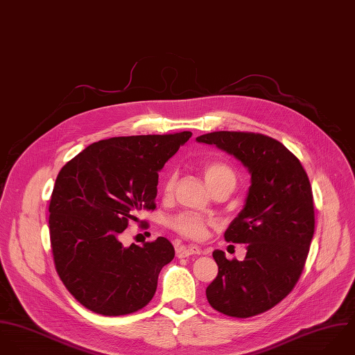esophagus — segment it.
<instances>
[{"mask_svg": "<svg viewBox=\"0 0 355 355\" xmlns=\"http://www.w3.org/2000/svg\"><path fill=\"white\" fill-rule=\"evenodd\" d=\"M203 251L198 245H178L177 247V257L187 258L189 255H200Z\"/></svg>", "mask_w": 355, "mask_h": 355, "instance_id": "1", "label": "esophagus"}]
</instances>
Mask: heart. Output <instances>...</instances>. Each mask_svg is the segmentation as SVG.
Segmentation results:
<instances>
[{"label":"heart","instance_id":"1","mask_svg":"<svg viewBox=\"0 0 355 355\" xmlns=\"http://www.w3.org/2000/svg\"><path fill=\"white\" fill-rule=\"evenodd\" d=\"M203 173L207 185L211 188L214 185L222 182V181H232L234 182V173L230 168L229 164L220 160H210L203 166ZM175 185V174L171 173L164 181V195H170ZM167 225L170 229L177 232L178 234L192 239V240H200L207 233V227L210 225V220L196 215L193 213H181L171 216L167 220Z\"/></svg>","mask_w":355,"mask_h":355}]
</instances>
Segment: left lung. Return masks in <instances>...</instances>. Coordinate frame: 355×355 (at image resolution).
Masks as SVG:
<instances>
[{"label": "left lung", "mask_w": 355, "mask_h": 355, "mask_svg": "<svg viewBox=\"0 0 355 355\" xmlns=\"http://www.w3.org/2000/svg\"><path fill=\"white\" fill-rule=\"evenodd\" d=\"M196 141L237 157L251 174L244 209L230 222L225 240L247 244L244 261L215 250L218 276L206 289L216 311L236 318L275 307L297 283L314 234L309 177L283 144L251 132H214Z\"/></svg>", "instance_id": "1"}]
</instances>
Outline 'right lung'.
<instances>
[{"mask_svg": "<svg viewBox=\"0 0 355 355\" xmlns=\"http://www.w3.org/2000/svg\"><path fill=\"white\" fill-rule=\"evenodd\" d=\"M191 132L94 142L60 170L49 205L56 272L72 296L103 315L132 314L149 303L162 268L174 258L166 237L123 247L121 233L155 210L164 163Z\"/></svg>", "mask_w": 355, "mask_h": 355, "instance_id": "add662e5", "label": "right lung"}]
</instances>
